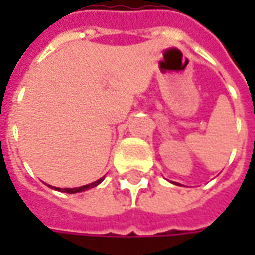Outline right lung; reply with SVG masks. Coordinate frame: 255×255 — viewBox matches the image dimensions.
I'll return each instance as SVG.
<instances>
[{
    "mask_svg": "<svg viewBox=\"0 0 255 255\" xmlns=\"http://www.w3.org/2000/svg\"><path fill=\"white\" fill-rule=\"evenodd\" d=\"M102 180H104V177L98 179L97 182H93V183H90V184H86V186H82V187H76V188H58V187H52V188H54V190H57V191H61V192L75 194V192H82V191H86V190H89V188L95 187V186H98Z\"/></svg>",
    "mask_w": 255,
    "mask_h": 255,
    "instance_id": "add662e5",
    "label": "right lung"
}]
</instances>
